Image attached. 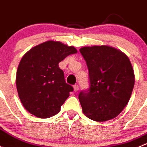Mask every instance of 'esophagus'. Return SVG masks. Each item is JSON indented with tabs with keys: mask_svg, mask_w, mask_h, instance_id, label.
Here are the masks:
<instances>
[{
	"mask_svg": "<svg viewBox=\"0 0 147 147\" xmlns=\"http://www.w3.org/2000/svg\"><path fill=\"white\" fill-rule=\"evenodd\" d=\"M74 91H75V92H77L78 91L79 89V86L78 85V84H75V85H74Z\"/></svg>",
	"mask_w": 147,
	"mask_h": 147,
	"instance_id": "34e87169",
	"label": "esophagus"
}]
</instances>
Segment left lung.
Segmentation results:
<instances>
[{
  "label": "left lung",
  "mask_w": 147,
  "mask_h": 147,
  "mask_svg": "<svg viewBox=\"0 0 147 147\" xmlns=\"http://www.w3.org/2000/svg\"><path fill=\"white\" fill-rule=\"evenodd\" d=\"M80 52L88 70L89 88L78 95L83 113L105 121L118 116L129 102L135 76L128 57L106 45L84 47Z\"/></svg>",
  "instance_id": "obj_1"
}]
</instances>
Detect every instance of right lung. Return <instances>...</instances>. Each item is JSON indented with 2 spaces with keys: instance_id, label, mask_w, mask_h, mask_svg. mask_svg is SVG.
I'll return each instance as SVG.
<instances>
[{
  "instance_id": "1",
  "label": "right lung",
  "mask_w": 147,
  "mask_h": 147,
  "mask_svg": "<svg viewBox=\"0 0 147 147\" xmlns=\"http://www.w3.org/2000/svg\"><path fill=\"white\" fill-rule=\"evenodd\" d=\"M76 53L72 46L47 41L25 54L18 66L16 85L21 102L29 113L42 119L59 113L74 89L66 83L59 64Z\"/></svg>"
}]
</instances>
